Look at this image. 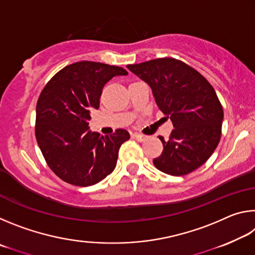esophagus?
<instances>
[{
    "mask_svg": "<svg viewBox=\"0 0 255 255\" xmlns=\"http://www.w3.org/2000/svg\"><path fill=\"white\" fill-rule=\"evenodd\" d=\"M131 137L138 141H145L146 139H148V136L143 135V133H139V132H133Z\"/></svg>",
    "mask_w": 255,
    "mask_h": 255,
    "instance_id": "1",
    "label": "esophagus"
}]
</instances>
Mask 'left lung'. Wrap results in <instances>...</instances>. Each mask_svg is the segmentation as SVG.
Masks as SVG:
<instances>
[{"label": "left lung", "mask_w": 255, "mask_h": 255, "mask_svg": "<svg viewBox=\"0 0 255 255\" xmlns=\"http://www.w3.org/2000/svg\"><path fill=\"white\" fill-rule=\"evenodd\" d=\"M146 82L174 129L167 140L159 136L163 152L153 159L156 169L181 176L208 159L222 135L224 112L210 83L195 68L174 58H157L127 65Z\"/></svg>", "instance_id": "left-lung-1"}]
</instances>
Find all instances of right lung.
Instances as JSON below:
<instances>
[{"label": "right lung", "mask_w": 255, "mask_h": 255, "mask_svg": "<svg viewBox=\"0 0 255 255\" xmlns=\"http://www.w3.org/2000/svg\"><path fill=\"white\" fill-rule=\"evenodd\" d=\"M123 67L97 62L71 64L46 84L36 108V138L51 171L67 183L89 187L115 170L125 129L110 136L91 131L90 110L98 109L103 86L114 76L127 75Z\"/></svg>", "instance_id": "obj_1"}]
</instances>
